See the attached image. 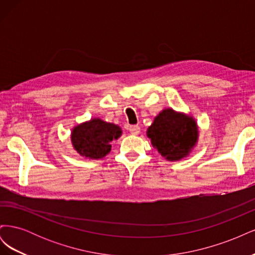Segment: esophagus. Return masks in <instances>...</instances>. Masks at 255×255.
Listing matches in <instances>:
<instances>
[{
    "mask_svg": "<svg viewBox=\"0 0 255 255\" xmlns=\"http://www.w3.org/2000/svg\"><path fill=\"white\" fill-rule=\"evenodd\" d=\"M128 130H129V133L132 134V135H138V134L140 133V128L138 127V126H130L128 128Z\"/></svg>",
    "mask_w": 255,
    "mask_h": 255,
    "instance_id": "34e87169",
    "label": "esophagus"
}]
</instances>
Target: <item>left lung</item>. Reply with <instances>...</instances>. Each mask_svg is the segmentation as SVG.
Instances as JSON below:
<instances>
[{
  "label": "left lung",
  "mask_w": 255,
  "mask_h": 255,
  "mask_svg": "<svg viewBox=\"0 0 255 255\" xmlns=\"http://www.w3.org/2000/svg\"><path fill=\"white\" fill-rule=\"evenodd\" d=\"M146 136L166 160L177 161L187 157L197 145L199 128L191 115L169 107L154 118Z\"/></svg>",
  "instance_id": "obj_1"
}]
</instances>
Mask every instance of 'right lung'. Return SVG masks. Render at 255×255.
<instances>
[{
	"label": "right lung",
	"mask_w": 255,
	"mask_h": 255,
	"mask_svg": "<svg viewBox=\"0 0 255 255\" xmlns=\"http://www.w3.org/2000/svg\"><path fill=\"white\" fill-rule=\"evenodd\" d=\"M122 135V129L115 123L100 118H91L75 126L71 130L73 149L88 159L105 157L112 150L111 142Z\"/></svg>",
	"instance_id": "add662e5"
}]
</instances>
